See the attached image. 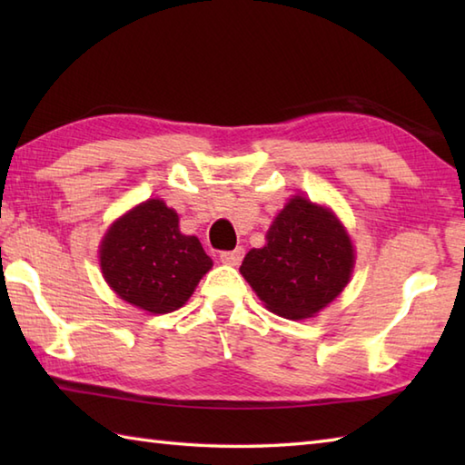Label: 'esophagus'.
I'll use <instances>...</instances> for the list:
<instances>
[{
  "label": "esophagus",
  "instance_id": "esophagus-1",
  "mask_svg": "<svg viewBox=\"0 0 465 465\" xmlns=\"http://www.w3.org/2000/svg\"><path fill=\"white\" fill-rule=\"evenodd\" d=\"M243 248H235L232 252H222L220 253V260L227 265H238L242 260H243Z\"/></svg>",
  "mask_w": 465,
  "mask_h": 465
}]
</instances>
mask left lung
<instances>
[{"label": "left lung", "mask_w": 465, "mask_h": 465, "mask_svg": "<svg viewBox=\"0 0 465 465\" xmlns=\"http://www.w3.org/2000/svg\"><path fill=\"white\" fill-rule=\"evenodd\" d=\"M353 248L330 210L293 197L275 217L268 243L243 258L242 275L265 308L288 320L312 318L348 285Z\"/></svg>", "instance_id": "left-lung-1"}]
</instances>
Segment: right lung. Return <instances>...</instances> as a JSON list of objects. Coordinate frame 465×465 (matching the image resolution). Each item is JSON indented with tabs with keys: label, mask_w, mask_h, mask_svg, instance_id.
<instances>
[{
	"label": "right lung",
	"mask_w": 465,
	"mask_h": 465,
	"mask_svg": "<svg viewBox=\"0 0 465 465\" xmlns=\"http://www.w3.org/2000/svg\"><path fill=\"white\" fill-rule=\"evenodd\" d=\"M177 223V213L162 200H147L105 233L102 272L122 300L152 313H170L193 293L212 258Z\"/></svg>",
	"instance_id": "right-lung-1"
}]
</instances>
